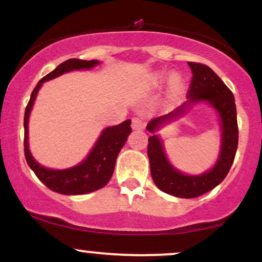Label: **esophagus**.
Returning a JSON list of instances; mask_svg holds the SVG:
<instances>
[{"instance_id":"esophagus-1","label":"esophagus","mask_w":262,"mask_h":262,"mask_svg":"<svg viewBox=\"0 0 262 262\" xmlns=\"http://www.w3.org/2000/svg\"><path fill=\"white\" fill-rule=\"evenodd\" d=\"M132 128L135 129V130H143L145 128V122L141 118H133V121H132Z\"/></svg>"}]
</instances>
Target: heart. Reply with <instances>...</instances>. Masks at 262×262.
Instances as JSON below:
<instances>
[{
  "label": "heart",
  "mask_w": 262,
  "mask_h": 262,
  "mask_svg": "<svg viewBox=\"0 0 262 262\" xmlns=\"http://www.w3.org/2000/svg\"><path fill=\"white\" fill-rule=\"evenodd\" d=\"M165 82H167V90H169L171 97L180 96L185 89V79L177 71H172V73L158 71V73H154L149 77L148 85L150 89L158 90L161 89Z\"/></svg>",
  "instance_id": "b5f03b06"
}]
</instances>
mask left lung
<instances>
[{
	"mask_svg": "<svg viewBox=\"0 0 262 262\" xmlns=\"http://www.w3.org/2000/svg\"><path fill=\"white\" fill-rule=\"evenodd\" d=\"M192 82L187 101L172 112L152 119L146 125L149 137L148 156L150 171L156 187L165 193L180 198H194L213 189L225 179L237 149L236 107L233 93L209 66L188 62ZM206 103L215 110L221 125V146L215 165L198 176H189L176 169L164 152L163 142L157 132L165 125L182 118L194 104Z\"/></svg>",
	"mask_w": 262,
	"mask_h": 262,
	"instance_id": "obj_1",
	"label": "left lung"
}]
</instances>
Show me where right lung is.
<instances>
[{
	"label": "right lung",
	"instance_id": "1",
	"mask_svg": "<svg viewBox=\"0 0 262 262\" xmlns=\"http://www.w3.org/2000/svg\"><path fill=\"white\" fill-rule=\"evenodd\" d=\"M101 62L98 60H80L69 59L60 64L55 70L44 76L33 90L31 100L26 108L25 113V155L29 167L34 171V173L41 182L54 192L61 194H85L90 192L97 191L110 182L113 175L114 165H116L117 156L121 149L124 146L128 135L132 133V121L127 119L121 124L112 125L104 128L101 132L100 137L96 140L95 145L90 150V152L75 166L68 169H49L33 158L31 149H29V117L37 100L39 90L41 89L44 82L50 81L55 77L61 76L66 73L76 70H90L96 68Z\"/></svg>",
	"mask_w": 262,
	"mask_h": 262
}]
</instances>
